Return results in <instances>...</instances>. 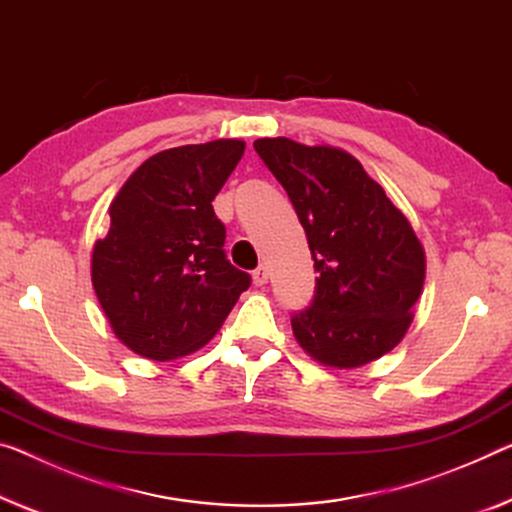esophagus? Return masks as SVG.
I'll use <instances>...</instances> for the list:
<instances>
[{
  "label": "esophagus",
  "instance_id": "1",
  "mask_svg": "<svg viewBox=\"0 0 512 512\" xmlns=\"http://www.w3.org/2000/svg\"><path fill=\"white\" fill-rule=\"evenodd\" d=\"M267 279H270V272H267V267L265 265L256 267V270H254V283H256V286H265Z\"/></svg>",
  "mask_w": 512,
  "mask_h": 512
}]
</instances>
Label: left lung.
Here are the masks:
<instances>
[{
	"label": "left lung",
	"mask_w": 512,
	"mask_h": 512,
	"mask_svg": "<svg viewBox=\"0 0 512 512\" xmlns=\"http://www.w3.org/2000/svg\"><path fill=\"white\" fill-rule=\"evenodd\" d=\"M254 148L293 203L318 274L311 304L290 313L297 343L334 368L387 355L410 327L426 277L410 222L341 148L286 137Z\"/></svg>",
	"instance_id": "obj_1"
}]
</instances>
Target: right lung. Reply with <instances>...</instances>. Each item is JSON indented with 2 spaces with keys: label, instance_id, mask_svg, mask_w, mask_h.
<instances>
[{
  "label": "right lung",
  "instance_id": "add662e5",
  "mask_svg": "<svg viewBox=\"0 0 512 512\" xmlns=\"http://www.w3.org/2000/svg\"><path fill=\"white\" fill-rule=\"evenodd\" d=\"M245 141L217 139L155 153L109 206L91 279L114 334L137 355L167 361L206 345L251 277L224 251L212 201Z\"/></svg>",
  "mask_w": 512,
  "mask_h": 512
}]
</instances>
